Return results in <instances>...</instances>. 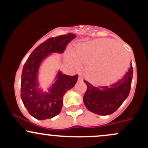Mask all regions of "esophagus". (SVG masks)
<instances>
[{"instance_id": "34e87169", "label": "esophagus", "mask_w": 148, "mask_h": 148, "mask_svg": "<svg viewBox=\"0 0 148 148\" xmlns=\"http://www.w3.org/2000/svg\"><path fill=\"white\" fill-rule=\"evenodd\" d=\"M79 81H83V76L81 75V74H79Z\"/></svg>"}]
</instances>
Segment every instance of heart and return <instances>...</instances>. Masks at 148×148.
<instances>
[{"mask_svg": "<svg viewBox=\"0 0 148 148\" xmlns=\"http://www.w3.org/2000/svg\"><path fill=\"white\" fill-rule=\"evenodd\" d=\"M113 40L97 39L78 45L69 56L74 64L87 63L85 72L95 84H109L118 79L129 64V56Z\"/></svg>", "mask_w": 148, "mask_h": 148, "instance_id": "1", "label": "heart"}]
</instances>
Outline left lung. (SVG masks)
Returning <instances> with one entry per match:
<instances>
[{"instance_id": "8db88e82", "label": "left lung", "mask_w": 148, "mask_h": 148, "mask_svg": "<svg viewBox=\"0 0 148 148\" xmlns=\"http://www.w3.org/2000/svg\"><path fill=\"white\" fill-rule=\"evenodd\" d=\"M133 77L132 65L120 81L109 86H94L87 81L84 102L90 111L100 115H111L117 111L130 92Z\"/></svg>"}]
</instances>
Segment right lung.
I'll list each match as a JSON object with an SVG mask.
<instances>
[{
    "label": "right lung",
    "mask_w": 148,
    "mask_h": 148,
    "mask_svg": "<svg viewBox=\"0 0 148 148\" xmlns=\"http://www.w3.org/2000/svg\"><path fill=\"white\" fill-rule=\"evenodd\" d=\"M76 35L72 33L51 37L37 47L23 65L21 82V97L28 113L37 120H46L60 113L63 96L68 90L75 86L78 74L68 76L58 72L49 92H43L38 88L37 73L42 61L51 53H62L67 44Z\"/></svg>",
    "instance_id": "1"
}]
</instances>
